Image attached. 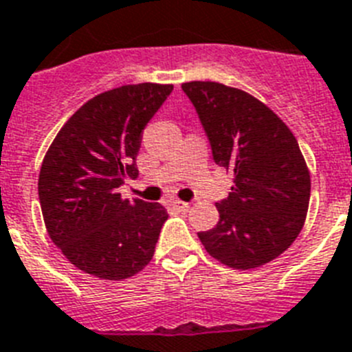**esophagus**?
<instances>
[{"instance_id": "obj_1", "label": "esophagus", "mask_w": 352, "mask_h": 352, "mask_svg": "<svg viewBox=\"0 0 352 352\" xmlns=\"http://www.w3.org/2000/svg\"><path fill=\"white\" fill-rule=\"evenodd\" d=\"M173 207H174V210L187 212L188 208H190V205H188V203H185V201H178V199H176V201H173Z\"/></svg>"}]
</instances>
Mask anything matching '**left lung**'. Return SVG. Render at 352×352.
Masks as SVG:
<instances>
[{
  "label": "left lung",
  "instance_id": "8db88e82",
  "mask_svg": "<svg viewBox=\"0 0 352 352\" xmlns=\"http://www.w3.org/2000/svg\"><path fill=\"white\" fill-rule=\"evenodd\" d=\"M208 136L212 156L234 174L217 225L197 237L208 254L235 270L259 268L300 234L311 179L297 138L266 104L219 82L182 84Z\"/></svg>",
  "mask_w": 352,
  "mask_h": 352
}]
</instances>
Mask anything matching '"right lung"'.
<instances>
[{"instance_id":"right-lung-1","label":"right lung","mask_w":352,"mask_h":352,"mask_svg":"<svg viewBox=\"0 0 352 352\" xmlns=\"http://www.w3.org/2000/svg\"><path fill=\"white\" fill-rule=\"evenodd\" d=\"M173 84L120 86L89 98L69 117L41 165L39 201L46 230L75 268L106 280L129 278L155 255L167 210L122 199L138 176L142 133Z\"/></svg>"}]
</instances>
